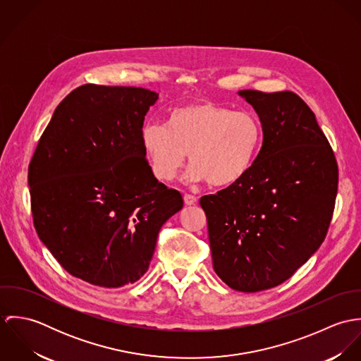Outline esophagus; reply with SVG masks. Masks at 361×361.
Masks as SVG:
<instances>
[{
  "label": "esophagus",
  "instance_id": "1",
  "mask_svg": "<svg viewBox=\"0 0 361 361\" xmlns=\"http://www.w3.org/2000/svg\"><path fill=\"white\" fill-rule=\"evenodd\" d=\"M183 202H185L186 206H193V204H196L197 199L195 196H192V195H185L183 196Z\"/></svg>",
  "mask_w": 361,
  "mask_h": 361
}]
</instances>
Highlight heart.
I'll return each mask as SVG.
<instances>
[{
    "instance_id": "heart-1",
    "label": "heart",
    "mask_w": 361,
    "mask_h": 361,
    "mask_svg": "<svg viewBox=\"0 0 361 361\" xmlns=\"http://www.w3.org/2000/svg\"><path fill=\"white\" fill-rule=\"evenodd\" d=\"M261 139L255 114L212 102L179 106L166 126L149 123L142 130V146L157 179H175L189 154L188 180H208L212 186L240 180L256 159Z\"/></svg>"
}]
</instances>
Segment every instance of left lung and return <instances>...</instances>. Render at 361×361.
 Wrapping results in <instances>:
<instances>
[{"mask_svg": "<svg viewBox=\"0 0 361 361\" xmlns=\"http://www.w3.org/2000/svg\"><path fill=\"white\" fill-rule=\"evenodd\" d=\"M262 146L238 182L203 196L212 267L239 292L281 285L324 242L338 193V162L314 112L293 92L240 90Z\"/></svg>", "mask_w": 361, "mask_h": 361, "instance_id": "8db88e82", "label": "left lung"}]
</instances>
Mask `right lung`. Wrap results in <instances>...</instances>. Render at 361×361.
<instances>
[{"label": "right lung", "instance_id": "1", "mask_svg": "<svg viewBox=\"0 0 361 361\" xmlns=\"http://www.w3.org/2000/svg\"><path fill=\"white\" fill-rule=\"evenodd\" d=\"M158 94L83 85L55 108L29 164L36 232L71 275L119 288L149 269L161 226L183 207L142 146Z\"/></svg>", "mask_w": 361, "mask_h": 361}]
</instances>
